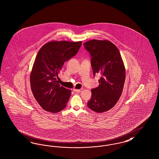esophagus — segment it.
I'll return each instance as SVG.
<instances>
[{
  "mask_svg": "<svg viewBox=\"0 0 159 159\" xmlns=\"http://www.w3.org/2000/svg\"><path fill=\"white\" fill-rule=\"evenodd\" d=\"M82 90H83V89H74V91L76 92V93H80L81 91H82Z\"/></svg>",
  "mask_w": 159,
  "mask_h": 159,
  "instance_id": "obj_1",
  "label": "esophagus"
}]
</instances>
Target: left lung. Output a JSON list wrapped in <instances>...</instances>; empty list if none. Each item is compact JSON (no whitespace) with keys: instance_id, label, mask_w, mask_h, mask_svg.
<instances>
[{"instance_id":"left-lung-1","label":"left lung","mask_w":159,"mask_h":159,"mask_svg":"<svg viewBox=\"0 0 159 159\" xmlns=\"http://www.w3.org/2000/svg\"><path fill=\"white\" fill-rule=\"evenodd\" d=\"M84 46L91 57L93 75H101L100 84L91 89L87 105L94 112H106L116 104L122 93L125 70L121 56L118 48L107 40L92 39Z\"/></svg>"}]
</instances>
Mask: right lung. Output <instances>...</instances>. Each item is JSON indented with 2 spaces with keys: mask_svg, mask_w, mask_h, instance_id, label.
Returning a JSON list of instances; mask_svg holds the SVG:
<instances>
[{
  "mask_svg": "<svg viewBox=\"0 0 159 159\" xmlns=\"http://www.w3.org/2000/svg\"><path fill=\"white\" fill-rule=\"evenodd\" d=\"M81 45L82 41H51L39 50L30 82L33 95L44 110L57 113L66 107L71 92L60 86L56 77L64 62L77 54Z\"/></svg>",
  "mask_w": 159,
  "mask_h": 159,
  "instance_id": "1",
  "label": "right lung"
}]
</instances>
